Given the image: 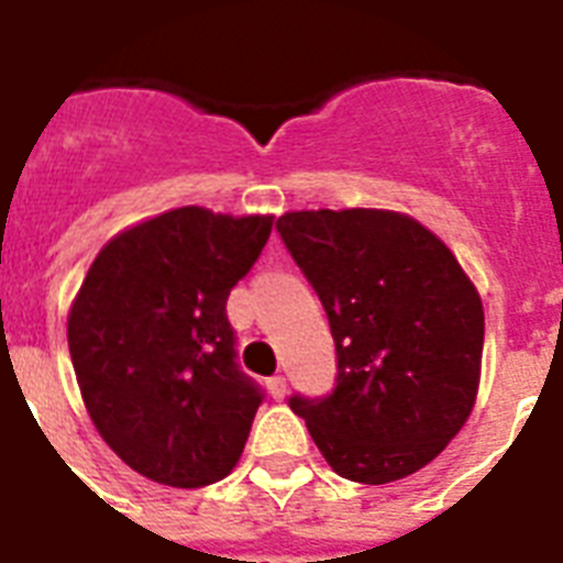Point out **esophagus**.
Returning a JSON list of instances; mask_svg holds the SVG:
<instances>
[{"label": "esophagus", "instance_id": "esophagus-1", "mask_svg": "<svg viewBox=\"0 0 563 563\" xmlns=\"http://www.w3.org/2000/svg\"><path fill=\"white\" fill-rule=\"evenodd\" d=\"M267 389H269V395L276 398V401H282V398H285V393H287V380L282 375H273L267 380Z\"/></svg>", "mask_w": 563, "mask_h": 563}]
</instances>
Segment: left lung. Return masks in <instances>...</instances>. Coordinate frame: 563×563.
I'll list each match as a JSON object with an SVG mask.
<instances>
[{"mask_svg": "<svg viewBox=\"0 0 563 563\" xmlns=\"http://www.w3.org/2000/svg\"><path fill=\"white\" fill-rule=\"evenodd\" d=\"M276 229L328 313L336 386L294 395L336 474L384 485L416 474L471 416L485 313L456 255L386 209L287 211Z\"/></svg>", "mask_w": 563, "mask_h": 563, "instance_id": "obj_1", "label": "left lung"}]
</instances>
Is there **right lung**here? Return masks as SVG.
Returning a JSON list of instances; mask_svg holds the SVG:
<instances>
[{
    "label": "right lung",
    "instance_id": "1",
    "mask_svg": "<svg viewBox=\"0 0 563 563\" xmlns=\"http://www.w3.org/2000/svg\"><path fill=\"white\" fill-rule=\"evenodd\" d=\"M273 214L183 206L103 244L69 310L80 395L101 439L154 483L232 474L264 393L235 363L229 290L253 269Z\"/></svg>",
    "mask_w": 563,
    "mask_h": 563
}]
</instances>
